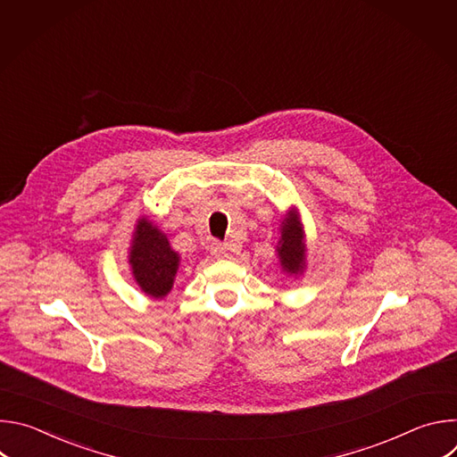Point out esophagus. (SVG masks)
I'll return each instance as SVG.
<instances>
[{
    "label": "esophagus",
    "instance_id": "1",
    "mask_svg": "<svg viewBox=\"0 0 457 457\" xmlns=\"http://www.w3.org/2000/svg\"><path fill=\"white\" fill-rule=\"evenodd\" d=\"M212 251L215 254H220V256H233L235 253H238V245L235 244H222V242H213L212 244Z\"/></svg>",
    "mask_w": 457,
    "mask_h": 457
}]
</instances>
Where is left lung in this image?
I'll return each instance as SVG.
<instances>
[{
	"label": "left lung",
	"mask_w": 457,
	"mask_h": 457,
	"mask_svg": "<svg viewBox=\"0 0 457 457\" xmlns=\"http://www.w3.org/2000/svg\"><path fill=\"white\" fill-rule=\"evenodd\" d=\"M305 247L302 242V229L296 219H286L282 226V240L278 247L280 264L289 273H300L303 268Z\"/></svg>",
	"instance_id": "left-lung-1"
}]
</instances>
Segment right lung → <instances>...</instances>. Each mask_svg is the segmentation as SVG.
Masks as SVG:
<instances>
[{
	"mask_svg": "<svg viewBox=\"0 0 457 457\" xmlns=\"http://www.w3.org/2000/svg\"><path fill=\"white\" fill-rule=\"evenodd\" d=\"M129 264L141 289L154 298H162L173 286L179 254L170 247L164 233L154 228L152 222L141 220L129 253Z\"/></svg>",
	"mask_w": 457,
	"mask_h": 457,
	"instance_id": "obj_1",
	"label": "right lung"
}]
</instances>
